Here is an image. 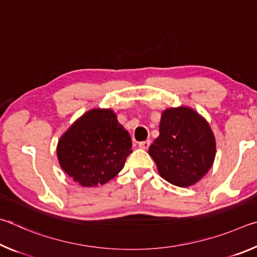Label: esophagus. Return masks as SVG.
I'll return each mask as SVG.
<instances>
[{
	"instance_id": "34e87169",
	"label": "esophagus",
	"mask_w": 257,
	"mask_h": 257,
	"mask_svg": "<svg viewBox=\"0 0 257 257\" xmlns=\"http://www.w3.org/2000/svg\"><path fill=\"white\" fill-rule=\"evenodd\" d=\"M150 145H151V141H145V142H141L138 144V146H139V149H142V150H147L150 147Z\"/></svg>"
}]
</instances>
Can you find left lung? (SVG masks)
Listing matches in <instances>:
<instances>
[{
  "mask_svg": "<svg viewBox=\"0 0 257 257\" xmlns=\"http://www.w3.org/2000/svg\"><path fill=\"white\" fill-rule=\"evenodd\" d=\"M160 136L150 146L163 179L178 187L198 182L215 159V137L206 119L188 106L168 107L162 112Z\"/></svg>",
  "mask_w": 257,
  "mask_h": 257,
  "instance_id": "8db88e82",
  "label": "left lung"
}]
</instances>
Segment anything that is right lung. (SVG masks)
<instances>
[{
  "mask_svg": "<svg viewBox=\"0 0 257 257\" xmlns=\"http://www.w3.org/2000/svg\"><path fill=\"white\" fill-rule=\"evenodd\" d=\"M132 138L111 108H92L60 137V167L82 187L104 185L122 170Z\"/></svg>",
  "mask_w": 257,
  "mask_h": 257,
  "instance_id": "obj_1",
  "label": "right lung"
}]
</instances>
